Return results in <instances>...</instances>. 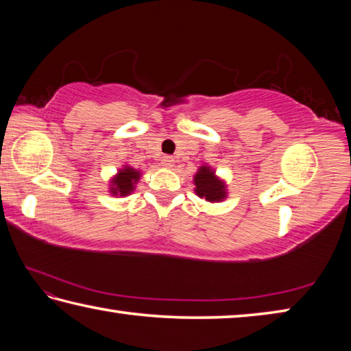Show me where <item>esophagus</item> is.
Returning a JSON list of instances; mask_svg holds the SVG:
<instances>
[{
  "mask_svg": "<svg viewBox=\"0 0 351 351\" xmlns=\"http://www.w3.org/2000/svg\"><path fill=\"white\" fill-rule=\"evenodd\" d=\"M161 164L164 165L165 169H171V167H173V165H175V159L171 158V156H162Z\"/></svg>",
  "mask_w": 351,
  "mask_h": 351,
  "instance_id": "1",
  "label": "esophagus"
}]
</instances>
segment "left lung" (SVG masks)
<instances>
[{
    "instance_id": "1",
    "label": "left lung",
    "mask_w": 351,
    "mask_h": 351,
    "mask_svg": "<svg viewBox=\"0 0 351 351\" xmlns=\"http://www.w3.org/2000/svg\"><path fill=\"white\" fill-rule=\"evenodd\" d=\"M195 192L199 198H206V201H221L226 197L224 184L217 180V176L209 167H201L198 173L195 175Z\"/></svg>"
}]
</instances>
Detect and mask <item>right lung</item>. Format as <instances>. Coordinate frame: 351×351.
Here are the masks:
<instances>
[{"instance_id": "right-lung-1", "label": "right lung", "mask_w": 351, "mask_h": 351, "mask_svg": "<svg viewBox=\"0 0 351 351\" xmlns=\"http://www.w3.org/2000/svg\"><path fill=\"white\" fill-rule=\"evenodd\" d=\"M138 180H139V171H136L130 167L122 169L114 180H112L111 193L125 197V195H128L130 192H133L134 184Z\"/></svg>"}]
</instances>
